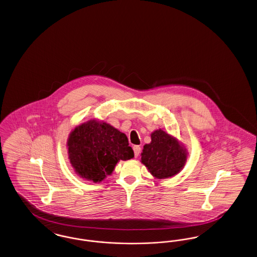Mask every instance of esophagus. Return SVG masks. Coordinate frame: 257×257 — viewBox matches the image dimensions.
Listing matches in <instances>:
<instances>
[{"label": "esophagus", "mask_w": 257, "mask_h": 257, "mask_svg": "<svg viewBox=\"0 0 257 257\" xmlns=\"http://www.w3.org/2000/svg\"><path fill=\"white\" fill-rule=\"evenodd\" d=\"M133 149H134V155L135 157L137 158V157H139V155H140V153H141V147H139V146H135L133 147Z\"/></svg>", "instance_id": "obj_1"}]
</instances>
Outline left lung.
Returning a JSON list of instances; mask_svg holds the SVG:
<instances>
[{
  "label": "left lung",
  "instance_id": "8db88e82",
  "mask_svg": "<svg viewBox=\"0 0 257 257\" xmlns=\"http://www.w3.org/2000/svg\"><path fill=\"white\" fill-rule=\"evenodd\" d=\"M187 153L179 143L163 130L151 134V143L144 147L142 163L149 172L159 178H168L182 170Z\"/></svg>",
  "mask_w": 257,
  "mask_h": 257
}]
</instances>
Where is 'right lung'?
<instances>
[{
  "label": "right lung",
  "instance_id": "add662e5",
  "mask_svg": "<svg viewBox=\"0 0 257 257\" xmlns=\"http://www.w3.org/2000/svg\"><path fill=\"white\" fill-rule=\"evenodd\" d=\"M68 154L76 172L93 182L110 174L119 160L132 159L134 151L126 135L107 123L90 120L69 136Z\"/></svg>",
  "mask_w": 257,
  "mask_h": 257
}]
</instances>
